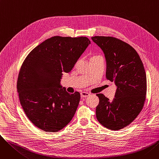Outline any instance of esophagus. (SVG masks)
I'll list each match as a JSON object with an SVG mask.
<instances>
[{
  "label": "esophagus",
  "mask_w": 159,
  "mask_h": 159,
  "mask_svg": "<svg viewBox=\"0 0 159 159\" xmlns=\"http://www.w3.org/2000/svg\"><path fill=\"white\" fill-rule=\"evenodd\" d=\"M89 95V93H88V92H84V91H83V92H81V93H80V96H81V97L86 98V97H88Z\"/></svg>",
  "instance_id": "obj_1"
}]
</instances>
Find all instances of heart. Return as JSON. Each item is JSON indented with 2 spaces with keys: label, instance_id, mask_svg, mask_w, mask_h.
<instances>
[{
  "label": "heart",
  "instance_id": "b5f03b06",
  "mask_svg": "<svg viewBox=\"0 0 159 159\" xmlns=\"http://www.w3.org/2000/svg\"><path fill=\"white\" fill-rule=\"evenodd\" d=\"M95 57H96V56H95Z\"/></svg>",
  "mask_w": 159,
  "mask_h": 159
}]
</instances>
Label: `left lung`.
Segmentation results:
<instances>
[{"instance_id":"left-lung-1","label":"left lung","mask_w":159,"mask_h":159,"mask_svg":"<svg viewBox=\"0 0 159 159\" xmlns=\"http://www.w3.org/2000/svg\"><path fill=\"white\" fill-rule=\"evenodd\" d=\"M91 39L104 54L106 79L116 86L112 101L97 94V119L105 128L119 130L128 126L143 110L147 88L144 65L135 49L118 39L95 36Z\"/></svg>"}]
</instances>
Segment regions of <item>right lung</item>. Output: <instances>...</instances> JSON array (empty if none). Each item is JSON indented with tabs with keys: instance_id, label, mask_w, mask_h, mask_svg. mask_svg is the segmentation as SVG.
<instances>
[{
	"instance_id": "obj_1",
	"label": "right lung",
	"mask_w": 159,
	"mask_h": 159,
	"mask_svg": "<svg viewBox=\"0 0 159 159\" xmlns=\"http://www.w3.org/2000/svg\"><path fill=\"white\" fill-rule=\"evenodd\" d=\"M90 44L86 37L55 36L35 47L24 60L16 88L25 113L39 129L57 132L72 120L80 95L67 92L61 81Z\"/></svg>"
}]
</instances>
